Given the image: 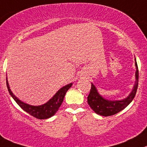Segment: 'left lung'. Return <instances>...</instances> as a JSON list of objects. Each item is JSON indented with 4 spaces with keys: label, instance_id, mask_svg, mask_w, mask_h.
Listing matches in <instances>:
<instances>
[{
    "label": "left lung",
    "instance_id": "obj_1",
    "mask_svg": "<svg viewBox=\"0 0 147 147\" xmlns=\"http://www.w3.org/2000/svg\"><path fill=\"white\" fill-rule=\"evenodd\" d=\"M136 65V81L133 90L130 94L126 98L122 100H116V101H111L105 98L102 96L98 94L97 88L93 83H91V88H90V94L88 96V103L90 108L98 115L101 116H111L118 113L120 111L124 109L130 103L133 101L135 97L136 90L138 88V69L136 61L135 59Z\"/></svg>",
    "mask_w": 147,
    "mask_h": 147
}]
</instances>
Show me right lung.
<instances>
[{"mask_svg": "<svg viewBox=\"0 0 147 147\" xmlns=\"http://www.w3.org/2000/svg\"><path fill=\"white\" fill-rule=\"evenodd\" d=\"M6 86H7L10 95L23 110L36 118L43 120V119H48L52 117L58 111L59 108L62 104L66 93L68 89L70 88L71 86H72V83H69V84H67L64 87L61 88L50 100H49L47 102L43 105H39V106L30 105L19 99L11 90L9 83H8L7 78H6Z\"/></svg>", "mask_w": 147, "mask_h": 147, "instance_id": "obj_1", "label": "right lung"}]
</instances>
